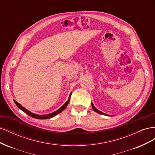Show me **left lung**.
Instances as JSON below:
<instances>
[{"label": "left lung", "mask_w": 155, "mask_h": 155, "mask_svg": "<svg viewBox=\"0 0 155 155\" xmlns=\"http://www.w3.org/2000/svg\"><path fill=\"white\" fill-rule=\"evenodd\" d=\"M92 109H93V110H94L95 112H97V113H99V114H104V115H105V116H109V115H107V114H105V113H104V112H101V111H100L99 110H97L96 108L94 107V105H93V104L92 103Z\"/></svg>", "instance_id": "left-lung-1"}]
</instances>
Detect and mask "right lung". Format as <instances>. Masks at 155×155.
I'll use <instances>...</instances> for the list:
<instances>
[{"label":"right lung","mask_w":155,"mask_h":155,"mask_svg":"<svg viewBox=\"0 0 155 155\" xmlns=\"http://www.w3.org/2000/svg\"><path fill=\"white\" fill-rule=\"evenodd\" d=\"M70 96H71V94H70V96H69L68 101L66 103H65V104L61 107L59 108L58 110H57L54 112H51V113H50V114H46V115H37V114H35L34 113H32V112H31L30 111L26 109H25V107H23L21 104H18V103L15 100H14V102H15V104L18 107V109H20L21 110H22L23 112H25L26 114L30 116L31 117H32V118H37V119H41V120H45V119H49V118H53V117H54L55 116H56L57 114H58L59 113H60L61 112H62L63 110H64L65 108L67 107V106L68 105V103L70 101Z\"/></svg>","instance_id":"right-lung-1"}]
</instances>
